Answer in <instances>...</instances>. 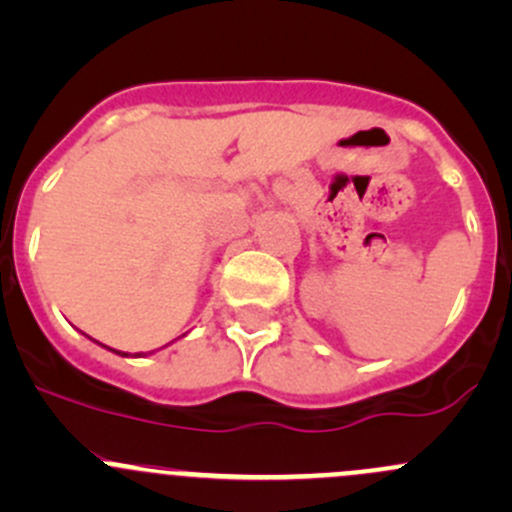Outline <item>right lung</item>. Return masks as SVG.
Segmentation results:
<instances>
[{"instance_id": "right-lung-1", "label": "right lung", "mask_w": 512, "mask_h": 512, "mask_svg": "<svg viewBox=\"0 0 512 512\" xmlns=\"http://www.w3.org/2000/svg\"><path fill=\"white\" fill-rule=\"evenodd\" d=\"M103 347V344H101ZM111 352H116V349H111ZM116 354H121V356H131V354H126V352H116ZM133 356H143V354H133Z\"/></svg>"}]
</instances>
